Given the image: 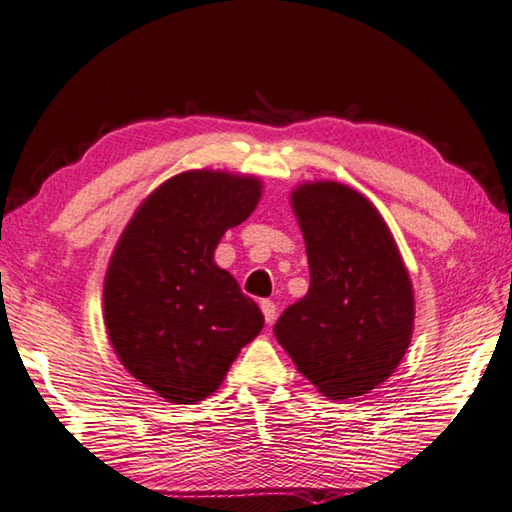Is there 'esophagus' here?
Here are the masks:
<instances>
[{
	"label": "esophagus",
	"instance_id": "1",
	"mask_svg": "<svg viewBox=\"0 0 512 512\" xmlns=\"http://www.w3.org/2000/svg\"><path fill=\"white\" fill-rule=\"evenodd\" d=\"M260 310H263V316H265L267 325H272L274 318H276V305H274V301H260Z\"/></svg>",
	"mask_w": 512,
	"mask_h": 512
}]
</instances>
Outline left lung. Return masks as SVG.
<instances>
[{
  "label": "left lung",
  "instance_id": "left-lung-1",
  "mask_svg": "<svg viewBox=\"0 0 512 512\" xmlns=\"http://www.w3.org/2000/svg\"><path fill=\"white\" fill-rule=\"evenodd\" d=\"M310 289L274 325L296 370L330 399L368 394L412 339L414 296L397 243L372 202L339 182L292 191Z\"/></svg>",
  "mask_w": 512,
  "mask_h": 512
}]
</instances>
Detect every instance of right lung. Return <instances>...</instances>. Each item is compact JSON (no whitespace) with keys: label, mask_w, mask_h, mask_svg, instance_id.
<instances>
[{"label":"right lung","mask_w":512,"mask_h":512,"mask_svg":"<svg viewBox=\"0 0 512 512\" xmlns=\"http://www.w3.org/2000/svg\"><path fill=\"white\" fill-rule=\"evenodd\" d=\"M260 180L185 171L153 191L115 245L104 281V325L131 376L171 403L207 399L263 312L214 263L229 227L252 216Z\"/></svg>","instance_id":"right-lung-1"}]
</instances>
